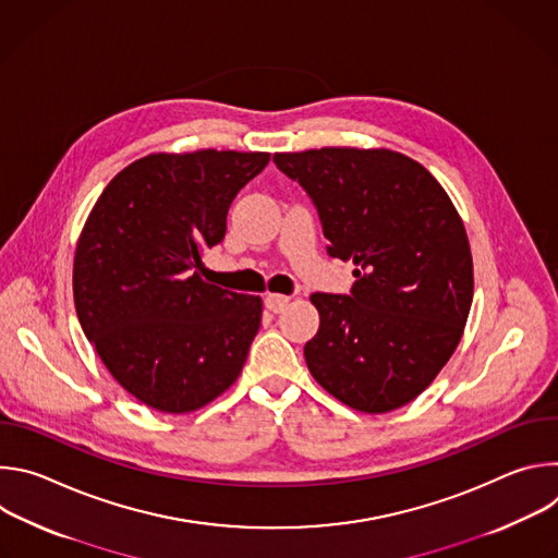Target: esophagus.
Instances as JSON below:
<instances>
[{
    "instance_id": "obj_1",
    "label": "esophagus",
    "mask_w": 558,
    "mask_h": 558,
    "mask_svg": "<svg viewBox=\"0 0 558 558\" xmlns=\"http://www.w3.org/2000/svg\"><path fill=\"white\" fill-rule=\"evenodd\" d=\"M289 298L287 295H280V293H269L265 295V308L271 311V313H280L284 306H287Z\"/></svg>"
}]
</instances>
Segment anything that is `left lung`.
<instances>
[{
    "mask_svg": "<svg viewBox=\"0 0 558 558\" xmlns=\"http://www.w3.org/2000/svg\"><path fill=\"white\" fill-rule=\"evenodd\" d=\"M320 218L327 254L355 263L349 293H313L320 329L304 344L311 375L362 413L400 409L457 349L472 304V256L444 187L390 149L274 154Z\"/></svg>",
    "mask_w": 558,
    "mask_h": 558,
    "instance_id": "1",
    "label": "left lung"
}]
</instances>
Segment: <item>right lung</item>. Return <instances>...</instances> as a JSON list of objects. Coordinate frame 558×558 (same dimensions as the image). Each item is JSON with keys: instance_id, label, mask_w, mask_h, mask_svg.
<instances>
[{"instance_id": "right-lung-1", "label": "right lung", "mask_w": 558, "mask_h": 558, "mask_svg": "<svg viewBox=\"0 0 558 558\" xmlns=\"http://www.w3.org/2000/svg\"><path fill=\"white\" fill-rule=\"evenodd\" d=\"M267 163V151L149 154L110 181L78 238V323L114 379L156 411H196L243 371L263 302L198 271L235 194Z\"/></svg>"}]
</instances>
